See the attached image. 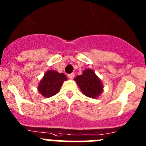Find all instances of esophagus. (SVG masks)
<instances>
[{
  "label": "esophagus",
  "instance_id": "34e87169",
  "mask_svg": "<svg viewBox=\"0 0 146 146\" xmlns=\"http://www.w3.org/2000/svg\"><path fill=\"white\" fill-rule=\"evenodd\" d=\"M74 76H75L74 73H70V74H68V78H70V79H73V78H74Z\"/></svg>",
  "mask_w": 146,
  "mask_h": 146
}]
</instances>
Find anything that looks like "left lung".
<instances>
[{"instance_id":"left-lung-1","label":"left lung","mask_w":146,"mask_h":146,"mask_svg":"<svg viewBox=\"0 0 146 146\" xmlns=\"http://www.w3.org/2000/svg\"><path fill=\"white\" fill-rule=\"evenodd\" d=\"M81 92L89 98H95L102 92V82L92 70L86 69L74 78Z\"/></svg>"}]
</instances>
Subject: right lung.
I'll list each match as a JSON object with an SVG mask.
<instances>
[{"label": "right lung", "mask_w": 146, "mask_h": 146, "mask_svg": "<svg viewBox=\"0 0 146 146\" xmlns=\"http://www.w3.org/2000/svg\"><path fill=\"white\" fill-rule=\"evenodd\" d=\"M65 80H67V77L64 73L48 70L39 83V92L46 98L52 97L58 93L62 83Z\"/></svg>", "instance_id": "1"}]
</instances>
